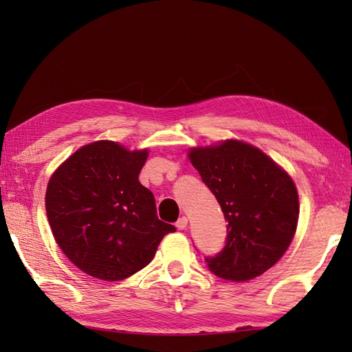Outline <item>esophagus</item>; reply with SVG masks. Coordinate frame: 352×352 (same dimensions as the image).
Wrapping results in <instances>:
<instances>
[{
  "label": "esophagus",
  "mask_w": 352,
  "mask_h": 352,
  "mask_svg": "<svg viewBox=\"0 0 352 352\" xmlns=\"http://www.w3.org/2000/svg\"><path fill=\"white\" fill-rule=\"evenodd\" d=\"M175 227H177L178 230H184L186 227H188V218H186V216H182V218L177 221Z\"/></svg>",
  "instance_id": "obj_1"
}]
</instances>
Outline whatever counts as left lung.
Returning a JSON list of instances; mask_svg holds the SVG:
<instances>
[{"instance_id": "1", "label": "left lung", "mask_w": 352, "mask_h": 352, "mask_svg": "<svg viewBox=\"0 0 352 352\" xmlns=\"http://www.w3.org/2000/svg\"><path fill=\"white\" fill-rule=\"evenodd\" d=\"M188 157L228 221L227 245L206 258L223 280L248 281L271 269L296 233L300 199L292 177L260 148L226 139Z\"/></svg>"}]
</instances>
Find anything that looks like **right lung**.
I'll use <instances>...</instances> for the list:
<instances>
[{
  "instance_id": "1",
  "label": "right lung",
  "mask_w": 352,
  "mask_h": 352,
  "mask_svg": "<svg viewBox=\"0 0 352 352\" xmlns=\"http://www.w3.org/2000/svg\"><path fill=\"white\" fill-rule=\"evenodd\" d=\"M148 154V148L131 151L113 140H96L78 148L50 177L45 207L52 236L87 275L129 278L175 231L159 219L153 193L139 182Z\"/></svg>"
}]
</instances>
